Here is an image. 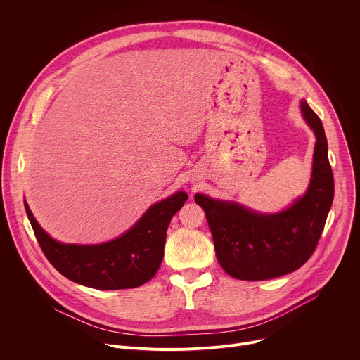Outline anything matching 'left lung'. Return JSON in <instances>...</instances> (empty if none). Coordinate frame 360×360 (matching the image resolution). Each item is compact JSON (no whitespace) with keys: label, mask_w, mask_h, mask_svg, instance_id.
Here are the masks:
<instances>
[{"label":"left lung","mask_w":360,"mask_h":360,"mask_svg":"<svg viewBox=\"0 0 360 360\" xmlns=\"http://www.w3.org/2000/svg\"><path fill=\"white\" fill-rule=\"evenodd\" d=\"M304 121L316 135L309 188L279 214H258L236 202L196 193L224 271L242 281H265L299 269L311 258L333 202V174L321 118L300 101Z\"/></svg>","instance_id":"1"}]
</instances>
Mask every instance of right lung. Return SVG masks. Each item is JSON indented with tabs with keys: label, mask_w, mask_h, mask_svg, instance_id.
<instances>
[{
	"label": "right lung",
	"mask_w": 360,
	"mask_h": 360,
	"mask_svg": "<svg viewBox=\"0 0 360 360\" xmlns=\"http://www.w3.org/2000/svg\"><path fill=\"white\" fill-rule=\"evenodd\" d=\"M186 199L188 195L179 191L153 203L128 232L99 245L61 243L53 239L39 226L25 200L24 205L35 238L51 265L75 283L115 290L138 288L158 272L167 229Z\"/></svg>",
	"instance_id": "obj_1"
}]
</instances>
